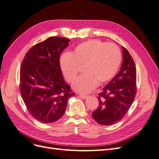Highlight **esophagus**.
Here are the masks:
<instances>
[{"mask_svg":"<svg viewBox=\"0 0 159 159\" xmlns=\"http://www.w3.org/2000/svg\"><path fill=\"white\" fill-rule=\"evenodd\" d=\"M79 96L81 98V99H85L86 98H87L88 96V95H82V94H80L79 95Z\"/></svg>","mask_w":159,"mask_h":159,"instance_id":"obj_1","label":"esophagus"}]
</instances>
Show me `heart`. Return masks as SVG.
Listing matches in <instances>:
<instances>
[{"label":"heart","mask_w":159,"mask_h":159,"mask_svg":"<svg viewBox=\"0 0 159 159\" xmlns=\"http://www.w3.org/2000/svg\"><path fill=\"white\" fill-rule=\"evenodd\" d=\"M121 61L119 48L98 40H91L77 46L72 54L65 52L60 59L62 73L68 82H73L84 67L85 74L73 84L80 93H88L98 87L99 83H107L117 73Z\"/></svg>","instance_id":"heart-1"}]
</instances>
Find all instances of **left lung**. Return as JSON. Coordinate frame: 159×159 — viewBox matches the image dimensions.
Returning <instances> with one entry per match:
<instances>
[{
	"instance_id": "1",
	"label": "left lung",
	"mask_w": 159,
	"mask_h": 159,
	"mask_svg": "<svg viewBox=\"0 0 159 159\" xmlns=\"http://www.w3.org/2000/svg\"><path fill=\"white\" fill-rule=\"evenodd\" d=\"M123 62L119 71L99 93V107L92 113L95 121L111 125L126 114L136 95L137 72L129 52L122 46Z\"/></svg>"
}]
</instances>
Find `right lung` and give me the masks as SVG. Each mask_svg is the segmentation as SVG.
I'll return each instance as SVG.
<instances>
[{"mask_svg": "<svg viewBox=\"0 0 159 159\" xmlns=\"http://www.w3.org/2000/svg\"><path fill=\"white\" fill-rule=\"evenodd\" d=\"M70 40L50 37L29 50L20 68V90L32 116L44 123L63 116L68 100L74 93L65 81L60 65L61 52Z\"/></svg>", "mask_w": 159, "mask_h": 159, "instance_id": "1", "label": "right lung"}]
</instances>
